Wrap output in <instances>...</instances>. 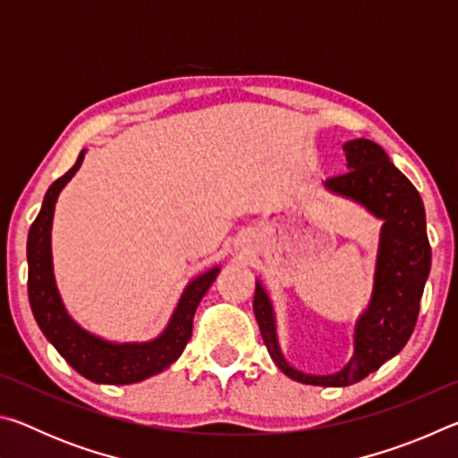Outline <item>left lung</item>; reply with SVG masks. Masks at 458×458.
I'll return each instance as SVG.
<instances>
[{
  "label": "left lung",
  "mask_w": 458,
  "mask_h": 458,
  "mask_svg": "<svg viewBox=\"0 0 458 458\" xmlns=\"http://www.w3.org/2000/svg\"><path fill=\"white\" fill-rule=\"evenodd\" d=\"M344 151L350 172L329 177L327 188L361 201L377 218H384L374 297L355 327L352 361L333 376H307L293 369L278 350L273 307L260 283L252 303L260 335L278 369L311 386H352L402 352L416 327L430 273L432 252L420 193L374 141L355 139L344 145Z\"/></svg>",
  "instance_id": "left-lung-1"
}]
</instances>
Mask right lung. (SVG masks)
I'll use <instances>...</instances> for the list:
<instances>
[{"label":"right lung","instance_id":"obj_1","mask_svg":"<svg viewBox=\"0 0 458 458\" xmlns=\"http://www.w3.org/2000/svg\"><path fill=\"white\" fill-rule=\"evenodd\" d=\"M84 159L81 151L76 164L54 182L44 196L40 214L30 228L28 234V297L30 307L36 317L38 327L42 329L46 339L56 347L58 353L71 366L90 382L97 384H135L145 377H151L180 358L188 345L193 327V315L201 297L210 289L218 276V267L208 270L188 284L183 291L175 313L167 329L149 344H123L114 345L108 341L90 335L81 329L71 317L66 315L58 297L56 284L52 275L50 254V230L54 204L60 190L71 182L79 172Z\"/></svg>","mask_w":458,"mask_h":458}]
</instances>
